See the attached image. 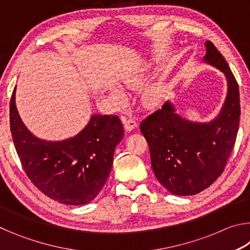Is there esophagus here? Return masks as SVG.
I'll list each match as a JSON object with an SVG mask.
<instances>
[{
  "label": "esophagus",
  "instance_id": "1",
  "mask_svg": "<svg viewBox=\"0 0 250 250\" xmlns=\"http://www.w3.org/2000/svg\"><path fill=\"white\" fill-rule=\"evenodd\" d=\"M122 118V121H124L125 124V128L126 131H131L133 130L135 126L138 125V122L137 120L134 119V118H131V117H121Z\"/></svg>",
  "mask_w": 250,
  "mask_h": 250
}]
</instances>
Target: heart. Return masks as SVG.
Masks as SVG:
<instances>
[{
	"mask_svg": "<svg viewBox=\"0 0 250 250\" xmlns=\"http://www.w3.org/2000/svg\"><path fill=\"white\" fill-rule=\"evenodd\" d=\"M128 83L131 84H135L139 83V76H137V78L133 77V78H130L128 80ZM161 95V89L159 87H151L149 89H146L145 92V96H143V98L146 101V103H153L156 99L159 98ZM115 96L117 97L118 99L121 100L124 99V94L120 90H115Z\"/></svg>",
	"mask_w": 250,
	"mask_h": 250,
	"instance_id": "obj_1",
	"label": "heart"
}]
</instances>
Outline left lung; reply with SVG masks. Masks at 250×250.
<instances>
[{
	"instance_id": "1",
	"label": "left lung",
	"mask_w": 250,
	"mask_h": 250,
	"mask_svg": "<svg viewBox=\"0 0 250 250\" xmlns=\"http://www.w3.org/2000/svg\"><path fill=\"white\" fill-rule=\"evenodd\" d=\"M205 46V62L221 69L228 83L219 116L209 124H193L176 115L172 104L166 103L140 125L156 179L168 192L180 196L200 193L221 176L239 128L238 83L215 45L208 41Z\"/></svg>"
}]
</instances>
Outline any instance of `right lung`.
Returning a JSON list of instances; mask_svg holds the SVG:
<instances>
[{
	"mask_svg": "<svg viewBox=\"0 0 250 250\" xmlns=\"http://www.w3.org/2000/svg\"><path fill=\"white\" fill-rule=\"evenodd\" d=\"M10 126L28 179L46 196L67 205L87 204L98 195L125 133L118 116L95 115L74 138L61 142L41 140L21 120L15 89L10 103Z\"/></svg>",
	"mask_w": 250,
	"mask_h": 250,
	"instance_id": "right-lung-1",
	"label": "right lung"
}]
</instances>
